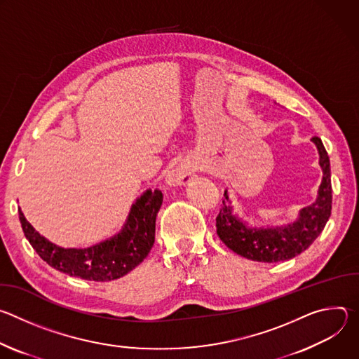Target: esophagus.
<instances>
[{
  "mask_svg": "<svg viewBox=\"0 0 359 359\" xmlns=\"http://www.w3.org/2000/svg\"><path fill=\"white\" fill-rule=\"evenodd\" d=\"M194 177V172L191 169V166L189 165H180L176 170H173L169 175V183L170 184H186L189 183L191 179Z\"/></svg>",
  "mask_w": 359,
  "mask_h": 359,
  "instance_id": "esophagus-1",
  "label": "esophagus"
}]
</instances>
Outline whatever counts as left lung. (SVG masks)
Masks as SVG:
<instances>
[{
	"instance_id": "8db88e82",
	"label": "left lung",
	"mask_w": 359,
	"mask_h": 359,
	"mask_svg": "<svg viewBox=\"0 0 359 359\" xmlns=\"http://www.w3.org/2000/svg\"><path fill=\"white\" fill-rule=\"evenodd\" d=\"M320 151V165L324 172L318 198L299 213V219L285 227L250 229L240 222L230 208L226 194L216 217L217 236L241 257L260 263H278L294 259L309 248L324 230L332 209L331 166L328 153L318 136L313 137Z\"/></svg>"
}]
</instances>
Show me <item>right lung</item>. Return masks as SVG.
I'll list each match as a JSON object with an SVG mask.
<instances>
[{"label":"right lung","instance_id":"1","mask_svg":"<svg viewBox=\"0 0 359 359\" xmlns=\"http://www.w3.org/2000/svg\"><path fill=\"white\" fill-rule=\"evenodd\" d=\"M161 190H146L132 206L123 230L89 248H62L42 237L18 209L25 237L39 257L68 276L89 281H111L137 267L155 243L156 215L162 206Z\"/></svg>","mask_w":359,"mask_h":359}]
</instances>
